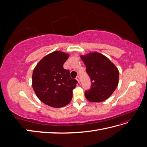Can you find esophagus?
Segmentation results:
<instances>
[{
  "instance_id": "esophagus-1",
  "label": "esophagus",
  "mask_w": 147,
  "mask_h": 147,
  "mask_svg": "<svg viewBox=\"0 0 147 147\" xmlns=\"http://www.w3.org/2000/svg\"><path fill=\"white\" fill-rule=\"evenodd\" d=\"M76 80H77L78 83H80V77H79L78 76H77V77H76Z\"/></svg>"
}]
</instances>
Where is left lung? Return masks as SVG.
I'll use <instances>...</instances> for the list:
<instances>
[{"label": "left lung", "mask_w": 147, "mask_h": 147, "mask_svg": "<svg viewBox=\"0 0 147 147\" xmlns=\"http://www.w3.org/2000/svg\"><path fill=\"white\" fill-rule=\"evenodd\" d=\"M80 57L91 82L90 90L84 92L86 99L91 102L107 99L118 86V68L108 57L96 51L81 55Z\"/></svg>", "instance_id": "1"}]
</instances>
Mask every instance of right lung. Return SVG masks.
<instances>
[{
    "label": "right lung",
    "mask_w": 147,
    "mask_h": 147,
    "mask_svg": "<svg viewBox=\"0 0 147 147\" xmlns=\"http://www.w3.org/2000/svg\"><path fill=\"white\" fill-rule=\"evenodd\" d=\"M68 53L56 51L40 61L32 74V88L38 98L44 104L55 108L69 104L72 91L78 82L71 78L69 70L63 64Z\"/></svg>",
    "instance_id": "obj_1"
}]
</instances>
